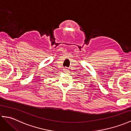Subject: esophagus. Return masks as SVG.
Segmentation results:
<instances>
[{"instance_id":"1","label":"esophagus","mask_w":131,"mask_h":131,"mask_svg":"<svg viewBox=\"0 0 131 131\" xmlns=\"http://www.w3.org/2000/svg\"><path fill=\"white\" fill-rule=\"evenodd\" d=\"M63 71H64V72H67V71H69V70H68V68H65L63 69Z\"/></svg>"}]
</instances>
